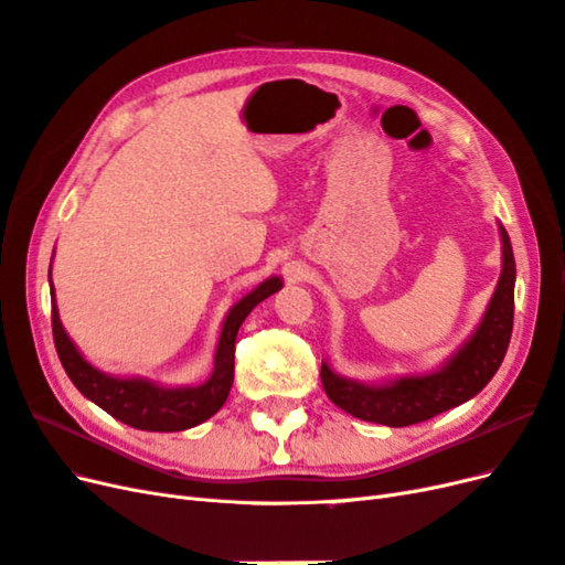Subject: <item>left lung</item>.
<instances>
[{
    "label": "left lung",
    "instance_id": "1",
    "mask_svg": "<svg viewBox=\"0 0 565 565\" xmlns=\"http://www.w3.org/2000/svg\"><path fill=\"white\" fill-rule=\"evenodd\" d=\"M500 236L502 275L495 294L475 335L444 363V369L429 375L398 377L385 385H366V382L340 377L329 363H321V385L338 408L359 420L408 427L469 402L488 385L507 354L514 326L516 263L512 242L502 225Z\"/></svg>",
    "mask_w": 565,
    "mask_h": 565
}]
</instances>
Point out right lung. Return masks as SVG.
I'll use <instances>...</instances> for the list:
<instances>
[{
	"instance_id": "obj_1",
	"label": "right lung",
	"mask_w": 565,
	"mask_h": 565,
	"mask_svg": "<svg viewBox=\"0 0 565 565\" xmlns=\"http://www.w3.org/2000/svg\"><path fill=\"white\" fill-rule=\"evenodd\" d=\"M51 281V269H49ZM279 277H269L256 290H250L236 302L225 321L221 340H217V350L213 359V373L196 387H161L150 380L142 377H115L105 375L103 371L94 369L90 363L79 354L63 329L56 296H53L51 284V326H53V342H56V352L63 363L67 377L75 382V387L100 406L105 413L117 417L119 423L145 429V431H183L190 427L202 425L211 415L223 408L227 402V394L232 390L234 380V340L239 333L244 319L250 315V309L271 294L281 288Z\"/></svg>"
}]
</instances>
